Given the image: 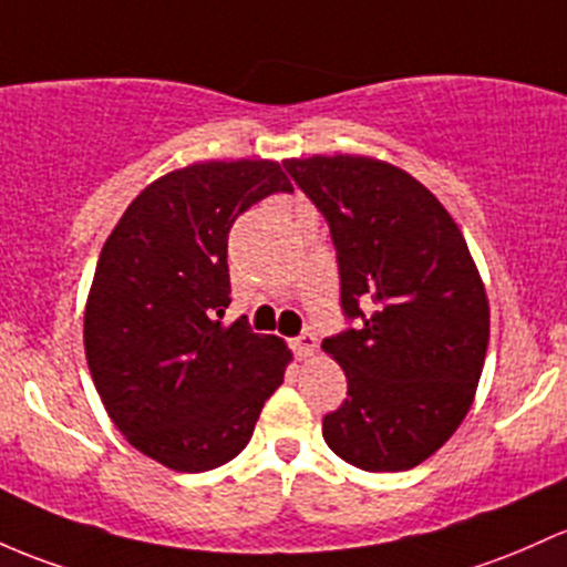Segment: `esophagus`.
<instances>
[{
    "label": "esophagus",
    "instance_id": "34e87169",
    "mask_svg": "<svg viewBox=\"0 0 567 567\" xmlns=\"http://www.w3.org/2000/svg\"><path fill=\"white\" fill-rule=\"evenodd\" d=\"M293 350L298 358H312V354L317 352V336L312 331L298 333L293 339Z\"/></svg>",
    "mask_w": 567,
    "mask_h": 567
}]
</instances>
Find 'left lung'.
I'll return each instance as SVG.
<instances>
[{"label":"left lung","mask_w":567,"mask_h":567,"mask_svg":"<svg viewBox=\"0 0 567 567\" xmlns=\"http://www.w3.org/2000/svg\"><path fill=\"white\" fill-rule=\"evenodd\" d=\"M331 228L341 312L354 328L322 350L347 398L322 439L363 471H409L468 414L489 341V307L468 245L412 174L365 155L282 161Z\"/></svg>","instance_id":"obj_1"}]
</instances>
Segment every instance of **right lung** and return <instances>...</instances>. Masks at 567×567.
Segmentation results:
<instances>
[{
	"mask_svg": "<svg viewBox=\"0 0 567 567\" xmlns=\"http://www.w3.org/2000/svg\"><path fill=\"white\" fill-rule=\"evenodd\" d=\"M271 193H293L274 161L190 164L147 185L99 255L83 328L93 384L128 444L172 471L239 455L285 379L282 339L223 322L228 231Z\"/></svg>",
	"mask_w": 567,
	"mask_h": 567,
	"instance_id": "obj_1",
	"label": "right lung"
}]
</instances>
